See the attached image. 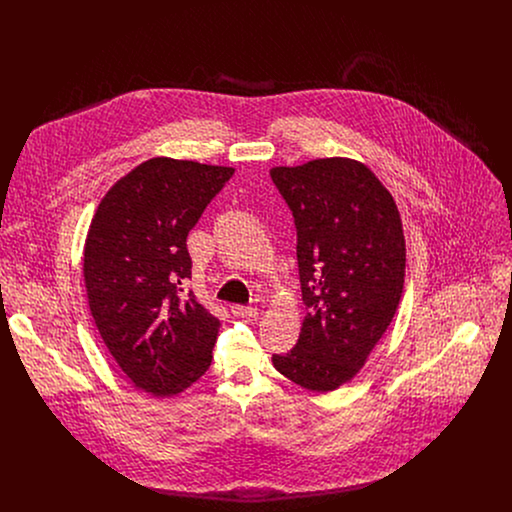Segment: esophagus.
I'll return each instance as SVG.
<instances>
[{"label":"esophagus","instance_id":"1","mask_svg":"<svg viewBox=\"0 0 512 512\" xmlns=\"http://www.w3.org/2000/svg\"><path fill=\"white\" fill-rule=\"evenodd\" d=\"M230 311H232V315H236V317H257V309H255V307H245V305H232V307H230Z\"/></svg>","mask_w":512,"mask_h":512}]
</instances>
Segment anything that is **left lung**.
Masks as SVG:
<instances>
[{
	"label": "left lung",
	"mask_w": 512,
	"mask_h": 512,
	"mask_svg": "<svg viewBox=\"0 0 512 512\" xmlns=\"http://www.w3.org/2000/svg\"><path fill=\"white\" fill-rule=\"evenodd\" d=\"M270 178L292 211L307 309L295 347L272 363L305 390L334 391L363 368L399 307L401 217L374 172L353 159L274 167Z\"/></svg>",
	"instance_id": "obj_1"
}]
</instances>
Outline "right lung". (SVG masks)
Returning a JSON list of instances; mask_svg holds the SVG:
<instances>
[{
	"label": "right lung",
	"instance_id": "obj_1",
	"mask_svg": "<svg viewBox=\"0 0 512 512\" xmlns=\"http://www.w3.org/2000/svg\"><path fill=\"white\" fill-rule=\"evenodd\" d=\"M232 167L153 157L105 194L84 245L92 317L136 388L163 397L190 388L213 361L219 318L194 293L190 230Z\"/></svg>",
	"mask_w": 512,
	"mask_h": 512
}]
</instances>
